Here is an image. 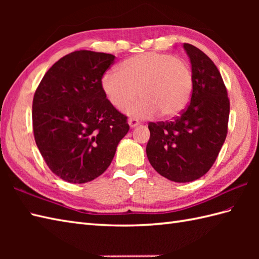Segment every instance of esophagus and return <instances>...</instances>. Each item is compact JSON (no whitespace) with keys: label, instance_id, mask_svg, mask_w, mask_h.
<instances>
[{"label":"esophagus","instance_id":"obj_1","mask_svg":"<svg viewBox=\"0 0 259 259\" xmlns=\"http://www.w3.org/2000/svg\"><path fill=\"white\" fill-rule=\"evenodd\" d=\"M128 123L130 125V128H136V126H138L140 124L139 121L136 120V119H129L128 120Z\"/></svg>","mask_w":259,"mask_h":259}]
</instances>
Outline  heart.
<instances>
[{
	"instance_id": "obj_1",
	"label": "heart",
	"mask_w": 259,
	"mask_h": 259,
	"mask_svg": "<svg viewBox=\"0 0 259 259\" xmlns=\"http://www.w3.org/2000/svg\"><path fill=\"white\" fill-rule=\"evenodd\" d=\"M189 65L170 54L148 52L129 58L118 71L102 75L101 88L114 108L123 109L137 96L141 99L126 108L131 117L147 119L161 113L163 118L177 117L188 106L192 93Z\"/></svg>"
}]
</instances>
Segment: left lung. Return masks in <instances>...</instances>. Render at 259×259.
Listing matches in <instances>:
<instances>
[{"label":"left lung","instance_id":"1","mask_svg":"<svg viewBox=\"0 0 259 259\" xmlns=\"http://www.w3.org/2000/svg\"><path fill=\"white\" fill-rule=\"evenodd\" d=\"M192 73L189 106L169 122H150L148 160L162 177L190 183L208 172L227 136L229 100L216 65L199 49L185 43Z\"/></svg>","mask_w":259,"mask_h":259}]
</instances>
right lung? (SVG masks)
Listing matches in <instances>:
<instances>
[{"label":"right lung","instance_id":"right-lung-1","mask_svg":"<svg viewBox=\"0 0 259 259\" xmlns=\"http://www.w3.org/2000/svg\"><path fill=\"white\" fill-rule=\"evenodd\" d=\"M114 56L74 51L43 76L32 104L36 146L51 171L71 184H84L106 171L121 139L126 117L101 88Z\"/></svg>","mask_w":259,"mask_h":259}]
</instances>
